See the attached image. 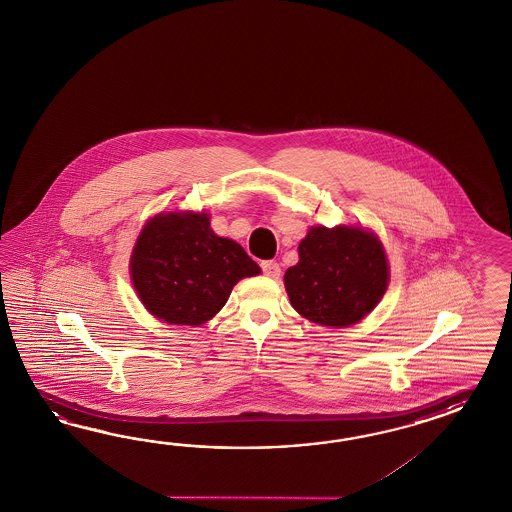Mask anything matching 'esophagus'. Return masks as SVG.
Here are the masks:
<instances>
[{
  "label": "esophagus",
  "instance_id": "esophagus-1",
  "mask_svg": "<svg viewBox=\"0 0 512 512\" xmlns=\"http://www.w3.org/2000/svg\"><path fill=\"white\" fill-rule=\"evenodd\" d=\"M262 272L272 279H277L281 275V266L275 261H264L261 264Z\"/></svg>",
  "mask_w": 512,
  "mask_h": 512
}]
</instances>
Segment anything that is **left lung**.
<instances>
[{
	"label": "left lung",
	"instance_id": "obj_1",
	"mask_svg": "<svg viewBox=\"0 0 512 512\" xmlns=\"http://www.w3.org/2000/svg\"><path fill=\"white\" fill-rule=\"evenodd\" d=\"M298 253L300 261L285 274V288L292 307L314 324H357L387 290L385 248L364 227H311Z\"/></svg>",
	"mask_w": 512,
	"mask_h": 512
}]
</instances>
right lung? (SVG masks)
I'll use <instances>...</instances> for the list:
<instances>
[{
  "label": "right lung",
  "mask_w": 512,
  "mask_h": 512,
  "mask_svg": "<svg viewBox=\"0 0 512 512\" xmlns=\"http://www.w3.org/2000/svg\"><path fill=\"white\" fill-rule=\"evenodd\" d=\"M131 281L144 307L174 325L211 320L242 277L259 264L231 238L218 237L207 212H161L133 248Z\"/></svg>",
  "instance_id": "1"
}]
</instances>
